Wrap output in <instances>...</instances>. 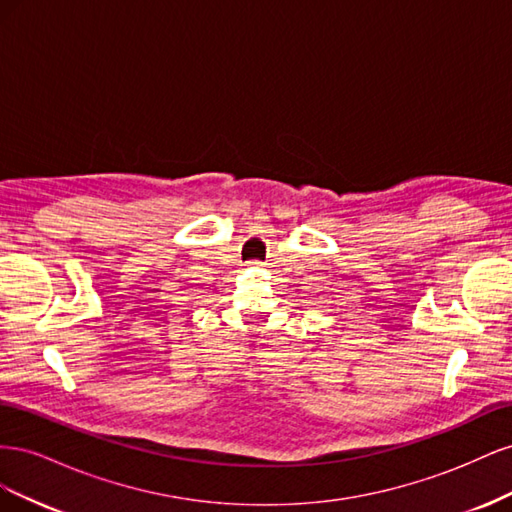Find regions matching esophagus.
<instances>
[{
  "mask_svg": "<svg viewBox=\"0 0 512 512\" xmlns=\"http://www.w3.org/2000/svg\"><path fill=\"white\" fill-rule=\"evenodd\" d=\"M247 265H250V267H260V262H258V260H252V262H247Z\"/></svg>",
  "mask_w": 512,
  "mask_h": 512,
  "instance_id": "obj_1",
  "label": "esophagus"
}]
</instances>
